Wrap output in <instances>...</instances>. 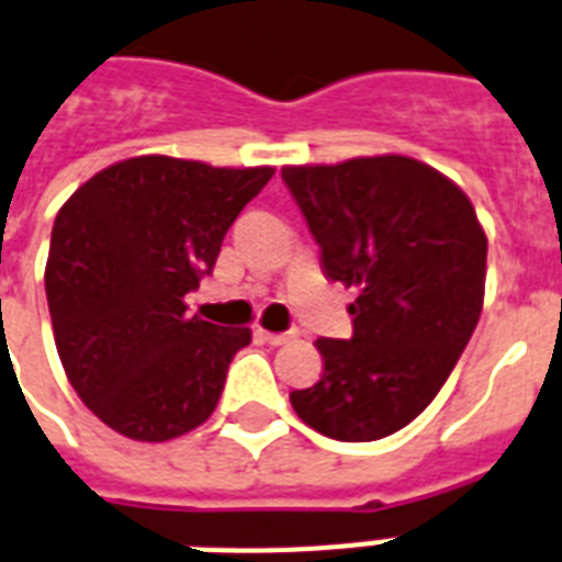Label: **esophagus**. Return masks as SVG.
<instances>
[{"instance_id": "34e87169", "label": "esophagus", "mask_w": 562, "mask_h": 562, "mask_svg": "<svg viewBox=\"0 0 562 562\" xmlns=\"http://www.w3.org/2000/svg\"><path fill=\"white\" fill-rule=\"evenodd\" d=\"M256 338L265 341V345H285L291 338H297V329H289V333H268V329H256Z\"/></svg>"}]
</instances>
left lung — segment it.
Instances as JSON below:
<instances>
[{
	"label": "left lung",
	"instance_id": "8db88e82",
	"mask_svg": "<svg viewBox=\"0 0 562 562\" xmlns=\"http://www.w3.org/2000/svg\"><path fill=\"white\" fill-rule=\"evenodd\" d=\"M333 282L359 291L350 338H318L324 374L294 413L338 442H374L439 395L483 310L486 235L451 179L406 156L282 167Z\"/></svg>",
	"mask_w": 562,
	"mask_h": 562
}]
</instances>
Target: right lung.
Masks as SVG:
<instances>
[{
	"label": "right lung",
	"instance_id": "add662e5",
	"mask_svg": "<svg viewBox=\"0 0 562 562\" xmlns=\"http://www.w3.org/2000/svg\"><path fill=\"white\" fill-rule=\"evenodd\" d=\"M273 167L138 156L61 205L46 259L55 348L76 395L111 430L167 442L214 413L247 327L188 315L226 229Z\"/></svg>",
	"mask_w": 562,
	"mask_h": 562
}]
</instances>
